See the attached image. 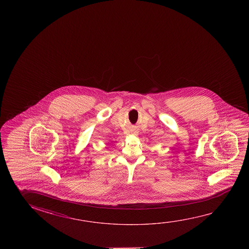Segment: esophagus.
Returning a JSON list of instances; mask_svg holds the SVG:
<instances>
[{"instance_id": "esophagus-1", "label": "esophagus", "mask_w": 249, "mask_h": 249, "mask_svg": "<svg viewBox=\"0 0 249 249\" xmlns=\"http://www.w3.org/2000/svg\"><path fill=\"white\" fill-rule=\"evenodd\" d=\"M132 135H138V131L136 130V129H133V130H132Z\"/></svg>"}]
</instances>
